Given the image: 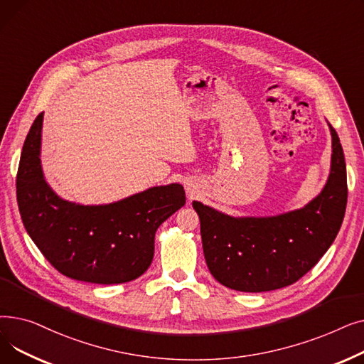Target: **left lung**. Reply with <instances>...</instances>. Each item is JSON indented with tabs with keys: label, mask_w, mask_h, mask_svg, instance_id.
Instances as JSON below:
<instances>
[{
	"label": "left lung",
	"mask_w": 364,
	"mask_h": 364,
	"mask_svg": "<svg viewBox=\"0 0 364 364\" xmlns=\"http://www.w3.org/2000/svg\"><path fill=\"white\" fill-rule=\"evenodd\" d=\"M332 168L323 192L298 211L269 218H233L193 202L211 274L240 292H267L307 274L333 243L347 208V168L335 128Z\"/></svg>",
	"instance_id": "8db88e82"
}]
</instances>
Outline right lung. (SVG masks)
<instances>
[{
	"instance_id": "right-lung-1",
	"label": "right lung",
	"mask_w": 364,
	"mask_h": 364,
	"mask_svg": "<svg viewBox=\"0 0 364 364\" xmlns=\"http://www.w3.org/2000/svg\"><path fill=\"white\" fill-rule=\"evenodd\" d=\"M43 117L41 112L28 132L16 178L17 205L28 235L66 277L97 284L140 277L155 254L158 227L186 203L183 186L151 187L102 206L62 200L43 177Z\"/></svg>"
}]
</instances>
